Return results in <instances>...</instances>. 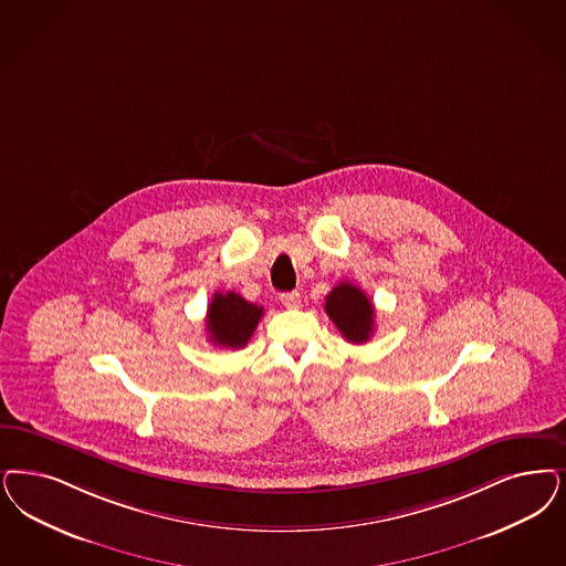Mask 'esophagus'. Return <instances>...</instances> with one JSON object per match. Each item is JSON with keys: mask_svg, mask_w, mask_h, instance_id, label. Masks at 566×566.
I'll return each instance as SVG.
<instances>
[{"mask_svg": "<svg viewBox=\"0 0 566 566\" xmlns=\"http://www.w3.org/2000/svg\"><path fill=\"white\" fill-rule=\"evenodd\" d=\"M280 301L286 310H298L301 307V294L298 293H282L280 294Z\"/></svg>", "mask_w": 566, "mask_h": 566, "instance_id": "1", "label": "esophagus"}]
</instances>
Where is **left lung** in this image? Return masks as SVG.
<instances>
[{
	"label": "left lung",
	"instance_id": "left-lung-1",
	"mask_svg": "<svg viewBox=\"0 0 566 566\" xmlns=\"http://www.w3.org/2000/svg\"><path fill=\"white\" fill-rule=\"evenodd\" d=\"M326 313L349 343H368L374 332V307L361 289L340 282L326 296Z\"/></svg>",
	"mask_w": 566,
	"mask_h": 566
}]
</instances>
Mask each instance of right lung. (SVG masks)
<instances>
[{"label":"right lung","mask_w":566,"mask_h":566,"mask_svg":"<svg viewBox=\"0 0 566 566\" xmlns=\"http://www.w3.org/2000/svg\"><path fill=\"white\" fill-rule=\"evenodd\" d=\"M263 317V307L235 293H214L207 312V334L217 347L242 349Z\"/></svg>","instance_id":"1"}]
</instances>
